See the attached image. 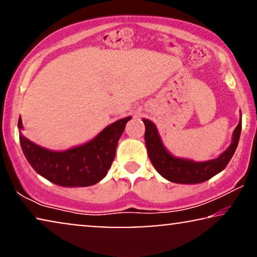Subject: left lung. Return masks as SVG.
Instances as JSON below:
<instances>
[{
  "instance_id": "left-lung-1",
  "label": "left lung",
  "mask_w": 257,
  "mask_h": 257,
  "mask_svg": "<svg viewBox=\"0 0 257 257\" xmlns=\"http://www.w3.org/2000/svg\"><path fill=\"white\" fill-rule=\"evenodd\" d=\"M145 124V144L150 160L158 173L165 179L177 184H200L223 171L236 151L240 140L242 118L234 130L233 140L229 147L219 158L202 163L175 158L165 149L156 125L149 119H143Z\"/></svg>"
}]
</instances>
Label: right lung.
Here are the masks:
<instances>
[{
    "label": "right lung",
    "instance_id": "obj_1",
    "mask_svg": "<svg viewBox=\"0 0 257 257\" xmlns=\"http://www.w3.org/2000/svg\"><path fill=\"white\" fill-rule=\"evenodd\" d=\"M130 119L131 117L117 120L91 142L62 152L38 146L22 135H20L21 147L34 170L49 181L64 187H86L106 175L115 157L118 140ZM19 127H23L21 118Z\"/></svg>",
    "mask_w": 257,
    "mask_h": 257
}]
</instances>
